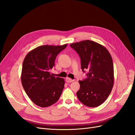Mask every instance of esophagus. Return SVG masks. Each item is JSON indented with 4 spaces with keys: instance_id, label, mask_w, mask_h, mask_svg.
Listing matches in <instances>:
<instances>
[{
    "instance_id": "1",
    "label": "esophagus",
    "mask_w": 135,
    "mask_h": 135,
    "mask_svg": "<svg viewBox=\"0 0 135 135\" xmlns=\"http://www.w3.org/2000/svg\"><path fill=\"white\" fill-rule=\"evenodd\" d=\"M66 81L67 83H71V82H72V81H74V80L71 79V78H66Z\"/></svg>"
}]
</instances>
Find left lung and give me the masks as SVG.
<instances>
[{
  "label": "left lung",
  "instance_id": "left-lung-1",
  "mask_svg": "<svg viewBox=\"0 0 135 135\" xmlns=\"http://www.w3.org/2000/svg\"><path fill=\"white\" fill-rule=\"evenodd\" d=\"M79 54L81 68L87 78L79 80V100L88 107H99L107 99L114 85V66L109 52L103 45L89 40L70 44Z\"/></svg>",
  "mask_w": 135,
  "mask_h": 135
}]
</instances>
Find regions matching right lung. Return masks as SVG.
Segmentation results:
<instances>
[{"instance_id": "obj_1", "label": "right lung", "mask_w": 135, "mask_h": 135, "mask_svg": "<svg viewBox=\"0 0 135 135\" xmlns=\"http://www.w3.org/2000/svg\"><path fill=\"white\" fill-rule=\"evenodd\" d=\"M44 45L30 51L23 61L21 83L31 100L40 107L46 108L57 101L64 87V78L51 74L59 53L66 47Z\"/></svg>"}]
</instances>
